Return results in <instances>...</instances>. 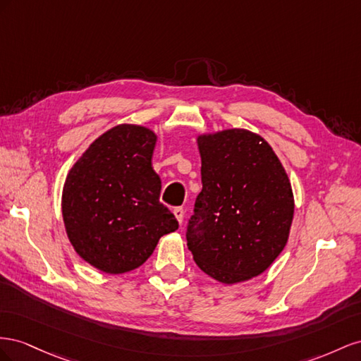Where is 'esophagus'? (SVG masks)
Masks as SVG:
<instances>
[{"label": "esophagus", "instance_id": "34e87169", "mask_svg": "<svg viewBox=\"0 0 361 361\" xmlns=\"http://www.w3.org/2000/svg\"><path fill=\"white\" fill-rule=\"evenodd\" d=\"M172 213H173V216H175V219L178 221V224H181L183 219H184V210H183L181 207H177V209L172 210Z\"/></svg>", "mask_w": 361, "mask_h": 361}]
</instances>
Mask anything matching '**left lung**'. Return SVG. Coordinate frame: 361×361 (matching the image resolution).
I'll use <instances>...</instances> for the list:
<instances>
[{
	"label": "left lung",
	"instance_id": "1",
	"mask_svg": "<svg viewBox=\"0 0 361 361\" xmlns=\"http://www.w3.org/2000/svg\"><path fill=\"white\" fill-rule=\"evenodd\" d=\"M197 143L202 190L188 231L193 260L222 284L252 280L289 240L290 180L267 140L250 130L202 133Z\"/></svg>",
	"mask_w": 361,
	"mask_h": 361
}]
</instances>
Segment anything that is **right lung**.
<instances>
[{
    "label": "right lung",
    "mask_w": 361,
    "mask_h": 361,
    "mask_svg": "<svg viewBox=\"0 0 361 361\" xmlns=\"http://www.w3.org/2000/svg\"><path fill=\"white\" fill-rule=\"evenodd\" d=\"M156 142L149 127L119 123L92 142L66 175L61 214L68 239L101 272L137 269L161 235L178 228L159 201L161 181L151 164Z\"/></svg>",
    "instance_id": "obj_1"
}]
</instances>
